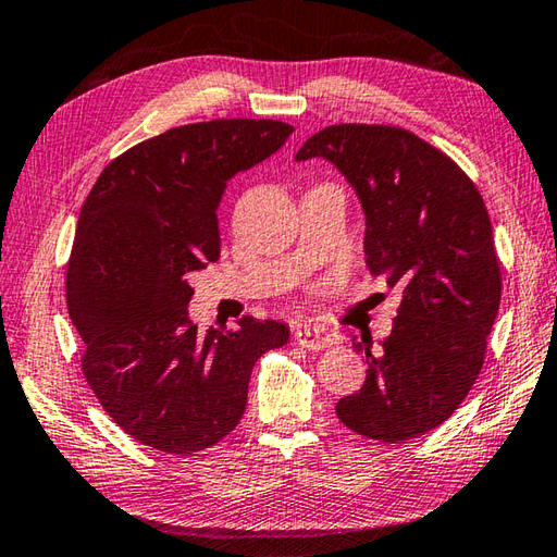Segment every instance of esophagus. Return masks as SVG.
I'll return each mask as SVG.
<instances>
[{
	"label": "esophagus",
	"mask_w": 557,
	"mask_h": 557,
	"mask_svg": "<svg viewBox=\"0 0 557 557\" xmlns=\"http://www.w3.org/2000/svg\"><path fill=\"white\" fill-rule=\"evenodd\" d=\"M294 343L301 345L304 350H325V347H331V337L311 329V325H297L294 329Z\"/></svg>",
	"instance_id": "1"
}]
</instances>
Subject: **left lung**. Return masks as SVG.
Instances as JSON below:
<instances>
[{
  "label": "left lung",
  "instance_id": "1",
  "mask_svg": "<svg viewBox=\"0 0 557 557\" xmlns=\"http://www.w3.org/2000/svg\"><path fill=\"white\" fill-rule=\"evenodd\" d=\"M329 159L357 190L367 216L372 275L400 289L394 331L367 357V379L337 400L345 428L406 442L440 428L483 369L503 297L493 224L481 193L456 163L391 125H331L304 141L297 161Z\"/></svg>",
  "mask_w": 557,
  "mask_h": 557
}]
</instances>
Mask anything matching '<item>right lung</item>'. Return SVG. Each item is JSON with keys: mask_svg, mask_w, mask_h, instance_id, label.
Wrapping results in <instances>:
<instances>
[{"mask_svg": "<svg viewBox=\"0 0 557 557\" xmlns=\"http://www.w3.org/2000/svg\"><path fill=\"white\" fill-rule=\"evenodd\" d=\"M292 133L250 117L166 129L108 163L82 207L67 309L84 376L117 428L151 449L195 454L224 440L260 355L287 343L285 323L253 315L200 333L188 277L220 258L226 181Z\"/></svg>", "mask_w": 557, "mask_h": 557, "instance_id": "right-lung-1", "label": "right lung"}]
</instances>
